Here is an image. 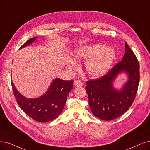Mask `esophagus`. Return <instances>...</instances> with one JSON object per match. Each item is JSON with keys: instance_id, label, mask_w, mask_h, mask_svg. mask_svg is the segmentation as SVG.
<instances>
[{"instance_id": "esophagus-1", "label": "esophagus", "mask_w": 150, "mask_h": 150, "mask_svg": "<svg viewBox=\"0 0 150 150\" xmlns=\"http://www.w3.org/2000/svg\"><path fill=\"white\" fill-rule=\"evenodd\" d=\"M74 85L75 86H81L83 85V83L81 80H76L74 82Z\"/></svg>"}]
</instances>
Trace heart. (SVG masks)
Wrapping results in <instances>:
<instances>
[{
	"label": "heart",
	"instance_id": "1",
	"mask_svg": "<svg viewBox=\"0 0 150 150\" xmlns=\"http://www.w3.org/2000/svg\"><path fill=\"white\" fill-rule=\"evenodd\" d=\"M74 57L77 60H86L85 69L91 76L98 77L107 73L115 59L116 53L113 47L103 44L79 47L75 49ZM69 69H75L76 66L74 60L68 62Z\"/></svg>",
	"mask_w": 150,
	"mask_h": 150
}]
</instances>
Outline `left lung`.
I'll return each instance as SVG.
<instances>
[{"instance_id": "1", "label": "left lung", "mask_w": 150, "mask_h": 150, "mask_svg": "<svg viewBox=\"0 0 150 150\" xmlns=\"http://www.w3.org/2000/svg\"><path fill=\"white\" fill-rule=\"evenodd\" d=\"M125 53L122 59L106 74L86 81V91L92 113L104 120L119 117L132 106L140 81V65L135 54L125 42ZM126 71L129 80L120 92L115 91L112 81L118 73Z\"/></svg>"}]
</instances>
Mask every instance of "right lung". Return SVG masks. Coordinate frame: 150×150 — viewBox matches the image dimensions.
<instances>
[{
	"label": "right lung",
	"instance_id": "add662e5",
	"mask_svg": "<svg viewBox=\"0 0 150 150\" xmlns=\"http://www.w3.org/2000/svg\"><path fill=\"white\" fill-rule=\"evenodd\" d=\"M36 38L30 39L20 48L29 45ZM73 80L55 79L45 95L36 99L23 97L16 90L12 81L11 84L16 101L20 108L35 121L46 122L56 119L62 112L67 96L73 88Z\"/></svg>",
	"mask_w": 150,
	"mask_h": 150
}]
</instances>
